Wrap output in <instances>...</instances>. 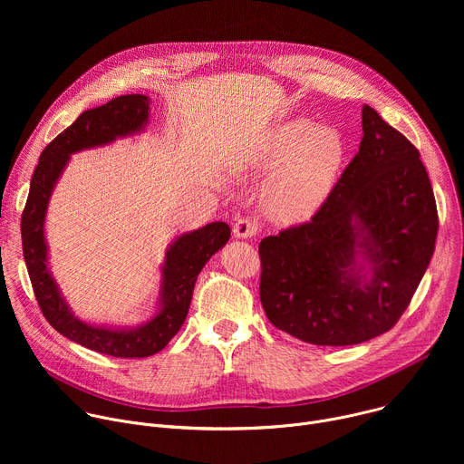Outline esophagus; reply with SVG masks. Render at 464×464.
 Wrapping results in <instances>:
<instances>
[{"mask_svg": "<svg viewBox=\"0 0 464 464\" xmlns=\"http://www.w3.org/2000/svg\"><path fill=\"white\" fill-rule=\"evenodd\" d=\"M256 231H258V224L256 220H251V218H240L233 226V235L237 238H251L256 235Z\"/></svg>", "mask_w": 464, "mask_h": 464, "instance_id": "obj_1", "label": "esophagus"}]
</instances>
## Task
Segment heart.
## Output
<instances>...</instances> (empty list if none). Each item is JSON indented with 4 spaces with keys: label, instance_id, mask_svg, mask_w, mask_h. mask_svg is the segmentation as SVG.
Returning a JSON list of instances; mask_svg holds the SVG:
<instances>
[{
    "label": "heart",
    "instance_id": "obj_1",
    "mask_svg": "<svg viewBox=\"0 0 464 464\" xmlns=\"http://www.w3.org/2000/svg\"><path fill=\"white\" fill-rule=\"evenodd\" d=\"M345 160V143L333 128L306 119L277 126L258 156V169L274 170L264 183L262 204L279 224L310 220L328 200Z\"/></svg>",
    "mask_w": 464,
    "mask_h": 464
}]
</instances>
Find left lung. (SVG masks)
<instances>
[{"instance_id": "1", "label": "left lung", "mask_w": 464, "mask_h": 464, "mask_svg": "<svg viewBox=\"0 0 464 464\" xmlns=\"http://www.w3.org/2000/svg\"><path fill=\"white\" fill-rule=\"evenodd\" d=\"M362 128L358 154L312 220L258 246L264 312L312 345L387 333L435 249L437 206L419 150L367 104Z\"/></svg>"}]
</instances>
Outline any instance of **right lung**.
I'll return each instance as SVG.
<instances>
[{"label": "right lung", "mask_w": 464, "mask_h": 464, "mask_svg": "<svg viewBox=\"0 0 464 464\" xmlns=\"http://www.w3.org/2000/svg\"><path fill=\"white\" fill-rule=\"evenodd\" d=\"M149 104L147 95H121L99 108L86 110L70 128H65L42 152L22 215L24 258L42 314L62 336L115 358H147L167 347L187 317L198 274L231 237L226 222H211L179 235L165 253L158 312L143 324L131 328L90 324L79 319L62 297L47 266L44 233L53 188L72 154L143 131L149 122Z\"/></svg>", "instance_id": "right-lung-1"}]
</instances>
